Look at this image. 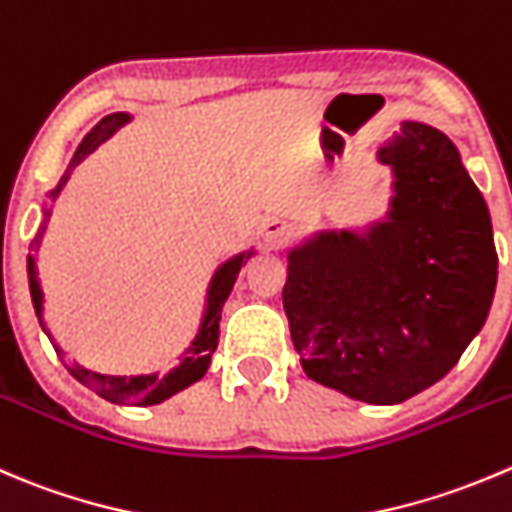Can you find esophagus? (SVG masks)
I'll return each mask as SVG.
<instances>
[{"instance_id": "34e87169", "label": "esophagus", "mask_w": 512, "mask_h": 512, "mask_svg": "<svg viewBox=\"0 0 512 512\" xmlns=\"http://www.w3.org/2000/svg\"><path fill=\"white\" fill-rule=\"evenodd\" d=\"M262 237H265L267 245H280L282 240L290 237V225L285 220H277V217H267L262 222Z\"/></svg>"}]
</instances>
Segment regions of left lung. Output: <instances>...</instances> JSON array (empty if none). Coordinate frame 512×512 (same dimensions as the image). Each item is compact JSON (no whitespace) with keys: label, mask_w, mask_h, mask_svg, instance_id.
Returning <instances> with one entry per match:
<instances>
[{"label":"left lung","mask_w":512,"mask_h":512,"mask_svg":"<svg viewBox=\"0 0 512 512\" xmlns=\"http://www.w3.org/2000/svg\"><path fill=\"white\" fill-rule=\"evenodd\" d=\"M377 160L395 175L388 222L292 250L282 305L310 380L395 405L448 375L478 335L498 255L488 205L443 132L403 122Z\"/></svg>","instance_id":"obj_1"}]
</instances>
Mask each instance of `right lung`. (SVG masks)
<instances>
[{
	"instance_id": "1",
	"label": "right lung",
	"mask_w": 512,
	"mask_h": 512,
	"mask_svg": "<svg viewBox=\"0 0 512 512\" xmlns=\"http://www.w3.org/2000/svg\"><path fill=\"white\" fill-rule=\"evenodd\" d=\"M124 122H130V114H124V112L107 114V117H104L102 122H99L97 127H94V130L89 132L87 137H84L82 145H79L77 152H74L72 162H69L67 172H64L62 180H59L57 190H52V197L59 195V190H62L64 182L69 180V172L74 170V165H79V162H82L84 157L89 155V152L97 150V147L102 145V142L107 140V137H112L114 132H117ZM47 222H49V210L44 212V222H42V227H39L37 237H34L32 250H37L39 242H42L44 230H47ZM250 255H252V252H247V255H245V252H242V255L232 257L230 262H225V265H222L220 270L215 272V277H212L210 292H207V312H205V317H202L200 335L195 337L192 347H190V350H187V357H185V360H182V365L177 367V370H172L170 375L162 377V380L157 375H140V377L99 375V372L84 370V367L72 365V362H67L62 357L64 367H67V370L72 372V375L77 377V380L82 382V385L92 388L94 393L102 395V398L109 400V403L157 405V403H162V400L170 398V395H175V393H180V390H185L187 385H192V382L200 380V377L207 372V367H210L212 352L217 350V340H220V312H222V305H225L227 295H230L232 285H235L237 275H240L242 262H245ZM27 275H29V292H32L34 310H37V315L42 317V290H39L37 267H34L32 255H29V260H27ZM59 355H62V352H59Z\"/></svg>"
}]
</instances>
